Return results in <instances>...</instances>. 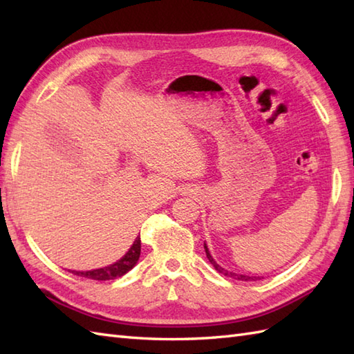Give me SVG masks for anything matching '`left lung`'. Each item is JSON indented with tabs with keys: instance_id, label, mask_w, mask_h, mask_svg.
I'll return each instance as SVG.
<instances>
[{
	"instance_id": "obj_1",
	"label": "left lung",
	"mask_w": 354,
	"mask_h": 354,
	"mask_svg": "<svg viewBox=\"0 0 354 354\" xmlns=\"http://www.w3.org/2000/svg\"><path fill=\"white\" fill-rule=\"evenodd\" d=\"M204 248H205V252H207V257H208V260H209V263H212V265L216 268V270L217 272H221V274H223V275H227V277H231V278H236V280H242V281H251V280H255V277H248V275H239V274H234V272H228V270H225L223 268H221L219 265H217V263L213 260V257L212 255H209V252H208V248H207V245H204Z\"/></svg>"
}]
</instances>
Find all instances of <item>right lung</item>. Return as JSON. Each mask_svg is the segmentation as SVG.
<instances>
[{
  "instance_id": "right-lung-1",
  "label": "right lung",
  "mask_w": 354,
  "mask_h": 354,
  "mask_svg": "<svg viewBox=\"0 0 354 354\" xmlns=\"http://www.w3.org/2000/svg\"><path fill=\"white\" fill-rule=\"evenodd\" d=\"M140 252H141V240L140 237H137V240H135L133 245L131 246V250L126 252L124 257L115 261L114 265L94 269V270H85V272H77V270H71V272L79 277L91 278V280H99V281L114 280V278H118L124 275L126 272H129V270L137 265V261L140 259Z\"/></svg>"
}]
</instances>
